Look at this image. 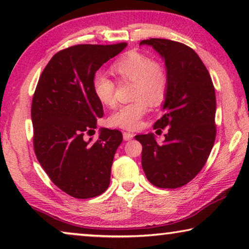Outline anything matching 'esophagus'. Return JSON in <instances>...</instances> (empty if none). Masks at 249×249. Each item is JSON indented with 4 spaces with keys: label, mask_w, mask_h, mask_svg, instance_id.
<instances>
[{
    "label": "esophagus",
    "mask_w": 249,
    "mask_h": 249,
    "mask_svg": "<svg viewBox=\"0 0 249 249\" xmlns=\"http://www.w3.org/2000/svg\"><path fill=\"white\" fill-rule=\"evenodd\" d=\"M133 136H135V135H133L132 132H124V139L125 140V142H127V140L132 139Z\"/></svg>",
    "instance_id": "34e87169"
}]
</instances>
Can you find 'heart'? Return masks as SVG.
<instances>
[{"mask_svg":"<svg viewBox=\"0 0 249 249\" xmlns=\"http://www.w3.org/2000/svg\"><path fill=\"white\" fill-rule=\"evenodd\" d=\"M111 70L121 82H133L131 103L119 107L109 118L112 127L135 130L148 112L149 103L158 106L166 98L168 73L160 62L136 50L125 53L112 64ZM93 92L103 106L116 104V82L107 75L96 73L92 81Z\"/></svg>","mask_w":249,"mask_h":249,"instance_id":"1","label":"heart"}]
</instances>
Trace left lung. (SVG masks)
Segmentation results:
<instances>
[{"mask_svg": "<svg viewBox=\"0 0 249 249\" xmlns=\"http://www.w3.org/2000/svg\"><path fill=\"white\" fill-rule=\"evenodd\" d=\"M149 45L165 59L168 89L157 131L167 128L163 143L153 133L135 138L142 145V165L151 184L178 189L199 174L213 147L215 128L214 86L207 67L189 46L168 39L150 38Z\"/></svg>", "mask_w": 249, "mask_h": 249, "instance_id": "left-lung-1", "label": "left lung"}]
</instances>
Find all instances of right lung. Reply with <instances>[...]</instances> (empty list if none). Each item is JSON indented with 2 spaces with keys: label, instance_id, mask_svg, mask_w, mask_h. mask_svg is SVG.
Segmentation results:
<instances>
[{
  "label": "right lung",
  "instance_id": "1",
  "mask_svg": "<svg viewBox=\"0 0 249 249\" xmlns=\"http://www.w3.org/2000/svg\"><path fill=\"white\" fill-rule=\"evenodd\" d=\"M127 44L76 45L53 56L39 78L31 104L34 148L52 182L76 199L98 196L110 184L111 166L122 133L101 129L102 103L93 92L92 81L104 63Z\"/></svg>",
  "mask_w": 249,
  "mask_h": 249
}]
</instances>
